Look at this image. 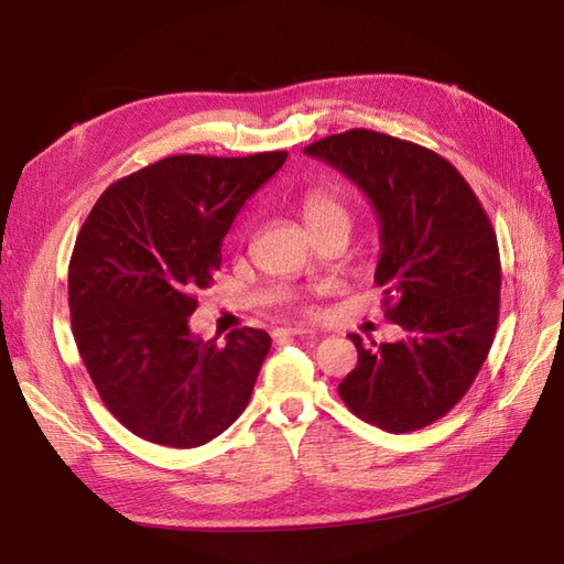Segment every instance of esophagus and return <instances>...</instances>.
Instances as JSON below:
<instances>
[{
    "mask_svg": "<svg viewBox=\"0 0 564 564\" xmlns=\"http://www.w3.org/2000/svg\"><path fill=\"white\" fill-rule=\"evenodd\" d=\"M305 334H311V329H308V327H303V324H294V327H280V329H275V336H278V338L305 336Z\"/></svg>",
    "mask_w": 564,
    "mask_h": 564,
    "instance_id": "esophagus-1",
    "label": "esophagus"
}]
</instances>
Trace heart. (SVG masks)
<instances>
[{
    "mask_svg": "<svg viewBox=\"0 0 564 564\" xmlns=\"http://www.w3.org/2000/svg\"><path fill=\"white\" fill-rule=\"evenodd\" d=\"M301 212L311 230L329 224V220H348L344 202L327 187H313V191L305 193L301 199Z\"/></svg>",
    "mask_w": 564,
    "mask_h": 564,
    "instance_id": "heart-1",
    "label": "heart"
}]
</instances>
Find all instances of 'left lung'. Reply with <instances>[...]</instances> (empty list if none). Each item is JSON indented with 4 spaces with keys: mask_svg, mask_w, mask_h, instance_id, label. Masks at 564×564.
Instances as JSON below:
<instances>
[{
    "mask_svg": "<svg viewBox=\"0 0 564 564\" xmlns=\"http://www.w3.org/2000/svg\"><path fill=\"white\" fill-rule=\"evenodd\" d=\"M369 197L379 216L386 317L395 344L365 346L338 383L350 412L388 433L445 416L485 365L499 322L501 259L480 199L437 152L395 135L350 129L303 150Z\"/></svg>",
    "mask_w": 564,
    "mask_h": 564,
    "instance_id": "obj_1",
    "label": "left lung"
}]
</instances>
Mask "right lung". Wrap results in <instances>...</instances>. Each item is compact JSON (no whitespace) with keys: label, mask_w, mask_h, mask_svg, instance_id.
<instances>
[{"label":"right lung","mask_w":564,"mask_h":564,"mask_svg":"<svg viewBox=\"0 0 564 564\" xmlns=\"http://www.w3.org/2000/svg\"><path fill=\"white\" fill-rule=\"evenodd\" d=\"M286 152L174 155L112 183L77 235L73 334L110 414L148 442L193 449L245 412L270 350L263 329L226 344L191 332L235 216Z\"/></svg>","instance_id":"obj_1"}]
</instances>
